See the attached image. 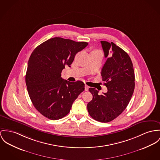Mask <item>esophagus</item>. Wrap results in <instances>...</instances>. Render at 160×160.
I'll list each match as a JSON object with an SVG mask.
<instances>
[{"label":"esophagus","mask_w":160,"mask_h":160,"mask_svg":"<svg viewBox=\"0 0 160 160\" xmlns=\"http://www.w3.org/2000/svg\"><path fill=\"white\" fill-rule=\"evenodd\" d=\"M88 89H89V86L85 85V90L86 91H88Z\"/></svg>","instance_id":"esophagus-1"}]
</instances>
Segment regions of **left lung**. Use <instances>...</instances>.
Segmentation results:
<instances>
[{"instance_id": "obj_1", "label": "left lung", "mask_w": 160, "mask_h": 160, "mask_svg": "<svg viewBox=\"0 0 160 160\" xmlns=\"http://www.w3.org/2000/svg\"><path fill=\"white\" fill-rule=\"evenodd\" d=\"M100 42L105 57L107 58L101 75L108 91L98 95L97 89L89 88L92 99L88 103L87 108L94 119L108 122L119 116L127 107L135 89V72L127 52L112 42Z\"/></svg>"}]
</instances>
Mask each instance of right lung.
Masks as SVG:
<instances>
[{"label": "right lung", "instance_id": "1", "mask_svg": "<svg viewBox=\"0 0 160 160\" xmlns=\"http://www.w3.org/2000/svg\"><path fill=\"white\" fill-rule=\"evenodd\" d=\"M88 44L55 37L39 45L32 53L25 83L33 106L47 118L58 120L66 116L85 90L83 82H69L62 78L61 74L66 66L71 67L76 53Z\"/></svg>", "mask_w": 160, "mask_h": 160}]
</instances>
